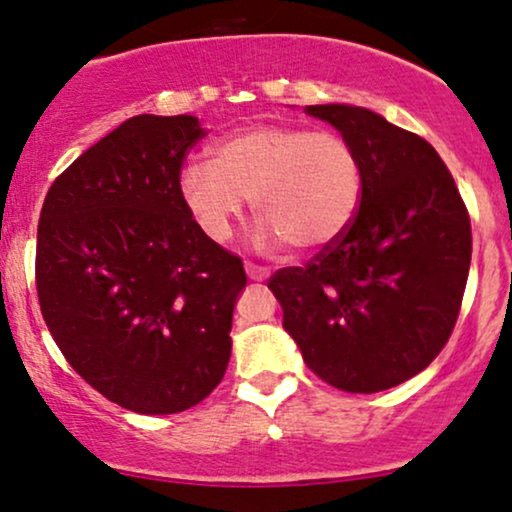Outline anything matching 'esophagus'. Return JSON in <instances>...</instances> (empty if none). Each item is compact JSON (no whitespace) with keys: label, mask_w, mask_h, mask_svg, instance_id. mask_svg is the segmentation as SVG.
<instances>
[{"label":"esophagus","mask_w":512,"mask_h":512,"mask_svg":"<svg viewBox=\"0 0 512 512\" xmlns=\"http://www.w3.org/2000/svg\"><path fill=\"white\" fill-rule=\"evenodd\" d=\"M245 272H248L252 281H264L269 276V269L260 267V264H255V262H245Z\"/></svg>","instance_id":"obj_1"}]
</instances>
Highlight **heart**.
Wrapping results in <instances>:
<instances>
[{
	"instance_id": "obj_1",
	"label": "heart",
	"mask_w": 512,
	"mask_h": 512,
	"mask_svg": "<svg viewBox=\"0 0 512 512\" xmlns=\"http://www.w3.org/2000/svg\"><path fill=\"white\" fill-rule=\"evenodd\" d=\"M178 192L211 243L233 236L250 199L264 243H286L298 255H313L332 248L354 223L363 170L339 134L252 122L211 146L209 161L187 163Z\"/></svg>"
}]
</instances>
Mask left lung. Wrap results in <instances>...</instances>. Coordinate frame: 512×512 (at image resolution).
<instances>
[{"label":"left lung","instance_id":"1","mask_svg":"<svg viewBox=\"0 0 512 512\" xmlns=\"http://www.w3.org/2000/svg\"><path fill=\"white\" fill-rule=\"evenodd\" d=\"M363 170L349 231L269 289L305 366L344 392L390 390L448 344L467 286L472 226L448 166L419 134L354 105H308Z\"/></svg>","mask_w":512,"mask_h":512}]
</instances>
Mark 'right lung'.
<instances>
[{
	"mask_svg": "<svg viewBox=\"0 0 512 512\" xmlns=\"http://www.w3.org/2000/svg\"><path fill=\"white\" fill-rule=\"evenodd\" d=\"M202 137L192 115L129 117L52 182L40 211L45 325L93 390L137 414L195 407L231 358L243 260L199 231L178 192Z\"/></svg>",
	"mask_w": 512,
	"mask_h": 512,
	"instance_id": "1",
	"label": "right lung"
}]
</instances>
